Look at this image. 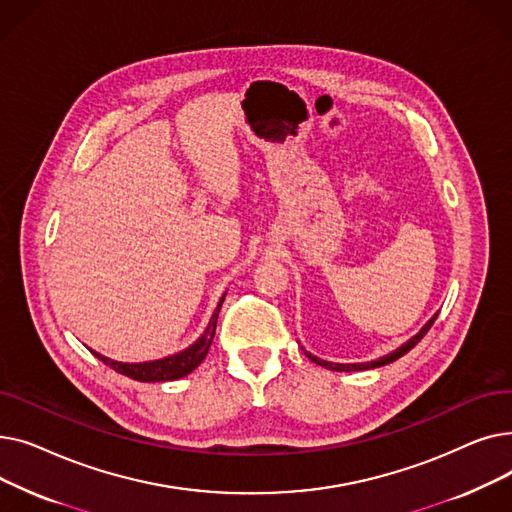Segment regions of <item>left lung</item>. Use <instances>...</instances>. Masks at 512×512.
Returning <instances> with one entry per match:
<instances>
[{"mask_svg":"<svg viewBox=\"0 0 512 512\" xmlns=\"http://www.w3.org/2000/svg\"><path fill=\"white\" fill-rule=\"evenodd\" d=\"M436 317H438V313L436 315H432V319L427 321V324L413 336V338H409L405 344H400L396 351H392V353H388V355H384V357H380V359H375V361H367V363H330V361H324V359H319V357H315V355H311V353H307L305 348V355L313 361V363H317V365H321V367H326V369H332V371H365V369H375V367H384V365H388V363H392V361H396V359H400L402 355H407L411 348L429 332V328L434 326V321H436Z\"/></svg>","mask_w":512,"mask_h":512,"instance_id":"1","label":"left lung"}]
</instances>
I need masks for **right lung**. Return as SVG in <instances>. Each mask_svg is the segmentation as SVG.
<instances>
[{
	"mask_svg": "<svg viewBox=\"0 0 512 512\" xmlns=\"http://www.w3.org/2000/svg\"><path fill=\"white\" fill-rule=\"evenodd\" d=\"M226 297V294H224ZM224 297L220 299L218 307H215L209 324L205 328V332L191 344L186 346L184 351L174 353L170 357L164 359H155V361H143V363H122V361H114L110 357H103L95 351H91L99 361H103L105 365H110L114 371L126 375L130 380H137V382H174L184 378V375L191 373L193 369H197L201 365V361L205 359L209 346L213 342L215 336V324H218V315L224 303Z\"/></svg>",
	"mask_w": 512,
	"mask_h": 512,
	"instance_id": "1",
	"label": "right lung"
}]
</instances>
